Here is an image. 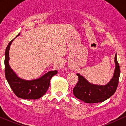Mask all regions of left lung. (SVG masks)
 Wrapping results in <instances>:
<instances>
[{"label":"left lung","mask_w":126,"mask_h":126,"mask_svg":"<svg viewBox=\"0 0 126 126\" xmlns=\"http://www.w3.org/2000/svg\"><path fill=\"white\" fill-rule=\"evenodd\" d=\"M115 69L114 76L111 81L105 86L90 84L84 77L77 74L79 80L73 89V94L75 97L86 103L94 104L102 102L112 96L117 90L120 74L117 54L115 55Z\"/></svg>","instance_id":"1"}]
</instances>
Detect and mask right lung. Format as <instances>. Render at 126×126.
Instances as JSON below:
<instances>
[{"mask_svg": "<svg viewBox=\"0 0 126 126\" xmlns=\"http://www.w3.org/2000/svg\"><path fill=\"white\" fill-rule=\"evenodd\" d=\"M19 34H20L15 38ZM13 40L9 42L5 51V72L7 81L16 96L25 99H38L47 92L50 85V79L54 75L57 74L58 71H49L40 78L30 81L22 80L18 77L9 65V50Z\"/></svg>", "mask_w": 126, "mask_h": 126, "instance_id": "add662e5", "label": "right lung"}]
</instances>
